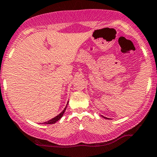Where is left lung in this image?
Returning <instances> with one entry per match:
<instances>
[{"label": "left lung", "mask_w": 157, "mask_h": 157, "mask_svg": "<svg viewBox=\"0 0 157 157\" xmlns=\"http://www.w3.org/2000/svg\"><path fill=\"white\" fill-rule=\"evenodd\" d=\"M103 118H107H107H105V117H103ZM108 119H109V118H108Z\"/></svg>", "instance_id": "obj_1"}]
</instances>
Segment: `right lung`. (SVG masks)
<instances>
[{
  "label": "right lung",
  "mask_w": 157,
  "mask_h": 157,
  "mask_svg": "<svg viewBox=\"0 0 157 157\" xmlns=\"http://www.w3.org/2000/svg\"><path fill=\"white\" fill-rule=\"evenodd\" d=\"M68 102H69V101H68ZM67 105H68V103H67ZM67 106L65 107V108H64L63 110L62 111V112L60 113V114H58L57 116H56V117H55V118H52V119L50 120V121H46V122H44V124H55V123H56V122H57L58 121H59V120L60 119V118H62V116H63V113H64V112H65L66 109H67Z\"/></svg>",
  "instance_id": "obj_1"
}]
</instances>
